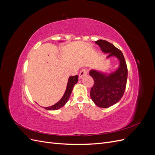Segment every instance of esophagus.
<instances>
[{
  "instance_id": "1",
  "label": "esophagus",
  "mask_w": 155,
  "mask_h": 155,
  "mask_svg": "<svg viewBox=\"0 0 155 155\" xmlns=\"http://www.w3.org/2000/svg\"><path fill=\"white\" fill-rule=\"evenodd\" d=\"M87 72H88V70H87V69H86V68L83 69L82 70H81V72H79V78H81L83 77L84 76H85V75L87 74Z\"/></svg>"
}]
</instances>
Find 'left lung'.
Returning <instances> with one entry per match:
<instances>
[{
	"label": "left lung",
	"mask_w": 155,
	"mask_h": 155,
	"mask_svg": "<svg viewBox=\"0 0 155 155\" xmlns=\"http://www.w3.org/2000/svg\"><path fill=\"white\" fill-rule=\"evenodd\" d=\"M95 43L105 54H109L107 59L115 57L120 62L118 68L110 74L96 70L89 72L94 81L90 92L92 100L97 107L108 108L118 103L124 95L127 80V67L122 52L113 45L101 39Z\"/></svg>",
	"instance_id": "8db88e82"
}]
</instances>
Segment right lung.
Listing matches in <instances>:
<instances>
[{"instance_id":"right-lung-1","label":"right lung","mask_w":155,"mask_h":155,"mask_svg":"<svg viewBox=\"0 0 155 155\" xmlns=\"http://www.w3.org/2000/svg\"><path fill=\"white\" fill-rule=\"evenodd\" d=\"M78 81V76H70L68 78V83H67V88L66 91H65V92L64 94V95L63 97L58 103H56L54 105H51L50 107H45V109L48 110H55L60 109L61 107H63L65 104H67L69 97L71 95V93L72 91V89L74 88V86L76 85V84Z\"/></svg>"}]
</instances>
